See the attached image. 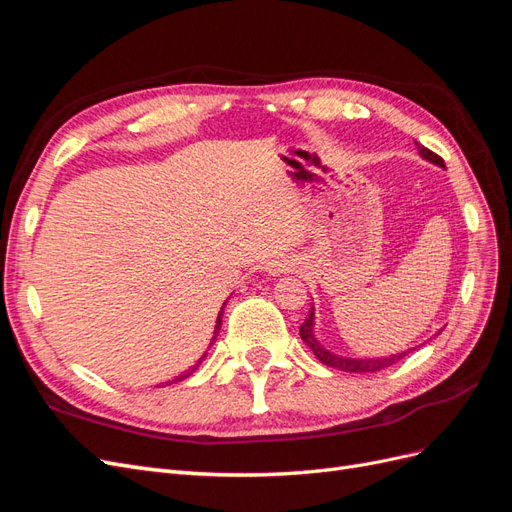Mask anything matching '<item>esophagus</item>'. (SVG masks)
<instances>
[{
  "label": "esophagus",
  "mask_w": 512,
  "mask_h": 512,
  "mask_svg": "<svg viewBox=\"0 0 512 512\" xmlns=\"http://www.w3.org/2000/svg\"><path fill=\"white\" fill-rule=\"evenodd\" d=\"M290 269V265L286 260H275V262H271V267H269V271L273 273V275H277V273H282V271H288Z\"/></svg>",
  "instance_id": "34e87169"
}]
</instances>
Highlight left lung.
<instances>
[{"label": "left lung", "mask_w": 512, "mask_h": 512, "mask_svg": "<svg viewBox=\"0 0 512 512\" xmlns=\"http://www.w3.org/2000/svg\"><path fill=\"white\" fill-rule=\"evenodd\" d=\"M416 147H418V153H421V156H423L425 160H429V162H433V164H438V166L444 168V160L438 156V153H433V151H429L427 147L418 145V143H416ZM299 333H301L303 342L314 350L316 359H318L322 365H329V367L342 369V371H356V374H359V371H371V374H374V371H380V369H384V367H391L393 363L401 361V359H404V356L410 352V350H408V352H399V354H393V356H386V359H348V356L333 354V352H329L327 348H322V346L318 344L316 335H314V307H312V312H309V316L305 318V322L299 327Z\"/></svg>", "instance_id": "left-lung-1"}]
</instances>
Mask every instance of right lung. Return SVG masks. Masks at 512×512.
Returning a JSON list of instances; mask_svg holds the SVG:
<instances>
[{
	"label": "right lung",
	"instance_id": "right-lung-1",
	"mask_svg": "<svg viewBox=\"0 0 512 512\" xmlns=\"http://www.w3.org/2000/svg\"><path fill=\"white\" fill-rule=\"evenodd\" d=\"M222 309H224V305H222ZM222 314H224V312H220V314H218V322H215V331H213V339H215V335H218V333H220V329H222ZM203 359H205V356H203ZM203 359H200V361H198V363H196V365H194V367H192V369L188 371V374H181V376H177V378H175V382H179V380H185V378H188V376L192 374V371H194V369H196V367H198L200 363H203Z\"/></svg>",
	"mask_w": 512,
	"mask_h": 512
}]
</instances>
